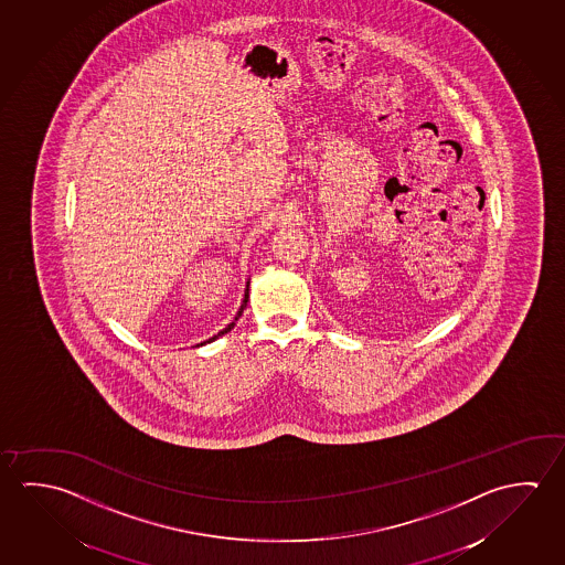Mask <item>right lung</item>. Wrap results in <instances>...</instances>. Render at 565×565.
<instances>
[{"label":"right lung","instance_id":"obj_1","mask_svg":"<svg viewBox=\"0 0 565 565\" xmlns=\"http://www.w3.org/2000/svg\"><path fill=\"white\" fill-rule=\"evenodd\" d=\"M248 286H250V281H246V289H244V299H242L241 309H238V311H236V315H234V319H232L231 323L226 324V327H224L223 331H218V333L214 334V337H211V339H209V341L199 342V344H196V347H203V344H206V342L216 341V339H218V337H223V334H226V333H228V331H231L232 327H234V324H236V321H238V319H241V315L244 313V309H246V306H248Z\"/></svg>","mask_w":565,"mask_h":565}]
</instances>
